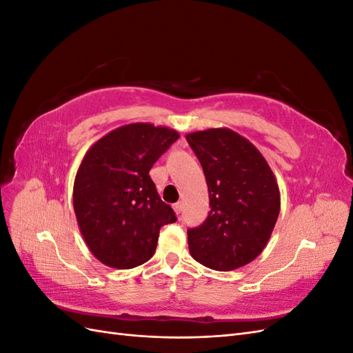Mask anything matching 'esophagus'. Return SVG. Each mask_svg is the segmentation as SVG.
I'll return each instance as SVG.
<instances>
[{
    "instance_id": "1",
    "label": "esophagus",
    "mask_w": 353,
    "mask_h": 353,
    "mask_svg": "<svg viewBox=\"0 0 353 353\" xmlns=\"http://www.w3.org/2000/svg\"><path fill=\"white\" fill-rule=\"evenodd\" d=\"M172 208H174V210H175L176 215H179L181 210H183V203H181V201H176Z\"/></svg>"
}]
</instances>
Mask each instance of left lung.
Listing matches in <instances>:
<instances>
[{
	"mask_svg": "<svg viewBox=\"0 0 353 353\" xmlns=\"http://www.w3.org/2000/svg\"><path fill=\"white\" fill-rule=\"evenodd\" d=\"M206 176L210 212L190 228L188 249L201 265L232 271L258 258L280 213L272 170L249 140L228 128L187 134Z\"/></svg>",
	"mask_w": 353,
	"mask_h": 353,
	"instance_id": "8db88e82",
	"label": "left lung"
}]
</instances>
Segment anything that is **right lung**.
Here are the masks:
<instances>
[{"label": "right lung", "mask_w": 353, "mask_h": 353, "mask_svg": "<svg viewBox=\"0 0 353 353\" xmlns=\"http://www.w3.org/2000/svg\"><path fill=\"white\" fill-rule=\"evenodd\" d=\"M178 138L166 126L130 123L100 138L83 156L73 209L85 243L101 263L130 270L147 262L160 228L176 221L148 172Z\"/></svg>", "instance_id": "1"}]
</instances>
